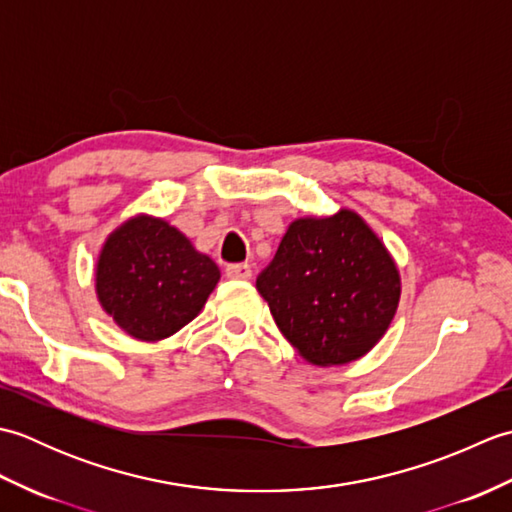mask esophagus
Returning <instances> with one entry per match:
<instances>
[{"instance_id":"34e87169","label":"esophagus","mask_w":512,"mask_h":512,"mask_svg":"<svg viewBox=\"0 0 512 512\" xmlns=\"http://www.w3.org/2000/svg\"><path fill=\"white\" fill-rule=\"evenodd\" d=\"M226 275L231 279H250L253 277V268H250V264H228L226 266Z\"/></svg>"}]
</instances>
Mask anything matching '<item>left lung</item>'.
Returning a JSON list of instances; mask_svg holds the SVG:
<instances>
[{"label":"left lung","mask_w":512,"mask_h":512,"mask_svg":"<svg viewBox=\"0 0 512 512\" xmlns=\"http://www.w3.org/2000/svg\"><path fill=\"white\" fill-rule=\"evenodd\" d=\"M255 286L281 334L314 365L372 350L400 299L394 262L352 211L292 222Z\"/></svg>","instance_id":"left-lung-1"}]
</instances>
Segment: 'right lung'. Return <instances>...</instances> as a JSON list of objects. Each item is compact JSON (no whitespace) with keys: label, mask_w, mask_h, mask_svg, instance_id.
Returning <instances> with one entry per match:
<instances>
[{"label":"right lung","mask_w":512,"mask_h":512,"mask_svg":"<svg viewBox=\"0 0 512 512\" xmlns=\"http://www.w3.org/2000/svg\"><path fill=\"white\" fill-rule=\"evenodd\" d=\"M220 268L178 228L136 217L107 239L96 268L105 312L143 341H158L198 317Z\"/></svg>","instance_id":"obj_1"}]
</instances>
